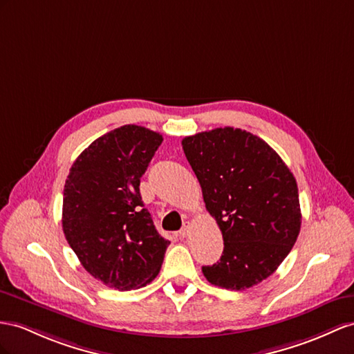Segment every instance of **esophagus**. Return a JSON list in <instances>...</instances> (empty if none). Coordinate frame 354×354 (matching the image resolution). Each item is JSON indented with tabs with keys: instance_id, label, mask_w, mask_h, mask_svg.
<instances>
[{
	"instance_id": "34e87169",
	"label": "esophagus",
	"mask_w": 354,
	"mask_h": 354,
	"mask_svg": "<svg viewBox=\"0 0 354 354\" xmlns=\"http://www.w3.org/2000/svg\"><path fill=\"white\" fill-rule=\"evenodd\" d=\"M188 234H189V225H184V227L179 230V238H187Z\"/></svg>"
}]
</instances>
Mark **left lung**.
I'll return each instance as SVG.
<instances>
[{"mask_svg":"<svg viewBox=\"0 0 354 354\" xmlns=\"http://www.w3.org/2000/svg\"><path fill=\"white\" fill-rule=\"evenodd\" d=\"M183 148L224 241L220 261L202 268L205 278L227 290L261 283L301 230L293 174L265 140L233 127L188 136Z\"/></svg>","mask_w":354,"mask_h":354,"instance_id":"8db88e82","label":"left lung"}]
</instances>
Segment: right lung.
Here are the masks:
<instances>
[{
  "mask_svg": "<svg viewBox=\"0 0 354 354\" xmlns=\"http://www.w3.org/2000/svg\"><path fill=\"white\" fill-rule=\"evenodd\" d=\"M161 142L160 133L122 125L80 153L64 185L68 245L91 275L120 292L149 284L170 243L158 234L139 189Z\"/></svg>",
  "mask_w": 354,
  "mask_h": 354,
  "instance_id": "add662e5",
  "label": "right lung"
}]
</instances>
